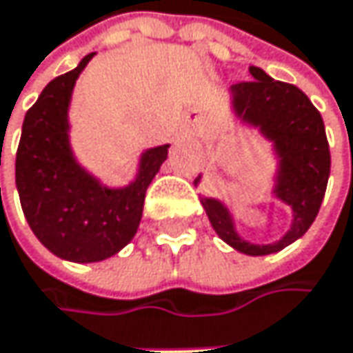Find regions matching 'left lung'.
<instances>
[{
    "mask_svg": "<svg viewBox=\"0 0 353 353\" xmlns=\"http://www.w3.org/2000/svg\"><path fill=\"white\" fill-rule=\"evenodd\" d=\"M252 81L232 85L230 99L236 119L258 130L276 154L272 195L292 211L288 232L272 243H252L236 230L234 215L225 203L201 197L205 213L217 236L248 256H266L285 250L305 236L315 221L330 179L331 156L321 113L294 85L274 81L262 68L250 66ZM201 174L195 179L199 185Z\"/></svg>",
    "mask_w": 353,
    "mask_h": 353,
    "instance_id": "obj_1",
    "label": "left lung"
}]
</instances>
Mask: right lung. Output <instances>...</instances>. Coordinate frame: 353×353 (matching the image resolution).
I'll return each instance as SVG.
<instances>
[{"instance_id":"right-lung-1","label":"right lung","mask_w":353,"mask_h":353,"mask_svg":"<svg viewBox=\"0 0 353 353\" xmlns=\"http://www.w3.org/2000/svg\"><path fill=\"white\" fill-rule=\"evenodd\" d=\"M97 52L52 79L23 117L16 154V187L34 236L68 262H101L132 242L146 189L168 156L170 144L144 150L136 179L108 187L77 162L70 148L68 108L72 89Z\"/></svg>"}]
</instances>
